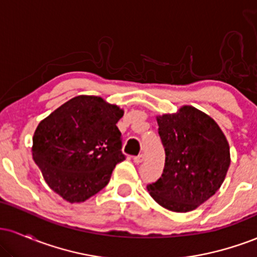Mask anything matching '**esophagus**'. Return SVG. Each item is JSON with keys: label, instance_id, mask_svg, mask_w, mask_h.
<instances>
[{"label": "esophagus", "instance_id": "obj_1", "mask_svg": "<svg viewBox=\"0 0 257 257\" xmlns=\"http://www.w3.org/2000/svg\"><path fill=\"white\" fill-rule=\"evenodd\" d=\"M143 161H144V155H139V156H135V157H134V162L137 164L141 163Z\"/></svg>", "mask_w": 257, "mask_h": 257}]
</instances>
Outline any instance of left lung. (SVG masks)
<instances>
[{"instance_id":"obj_1","label":"left lung","mask_w":257,"mask_h":257,"mask_svg":"<svg viewBox=\"0 0 257 257\" xmlns=\"http://www.w3.org/2000/svg\"><path fill=\"white\" fill-rule=\"evenodd\" d=\"M156 118L166 163L161 178L147 190L168 210H194L216 193L226 178L231 163L227 139L210 116L193 106Z\"/></svg>"}]
</instances>
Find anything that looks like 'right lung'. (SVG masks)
<instances>
[{
	"mask_svg": "<svg viewBox=\"0 0 257 257\" xmlns=\"http://www.w3.org/2000/svg\"><path fill=\"white\" fill-rule=\"evenodd\" d=\"M124 111L100 96L78 95L41 120L32 158L47 185L70 203H81L108 184L124 161L117 122Z\"/></svg>",
	"mask_w": 257,
	"mask_h": 257,
	"instance_id": "right-lung-1",
	"label": "right lung"
}]
</instances>
